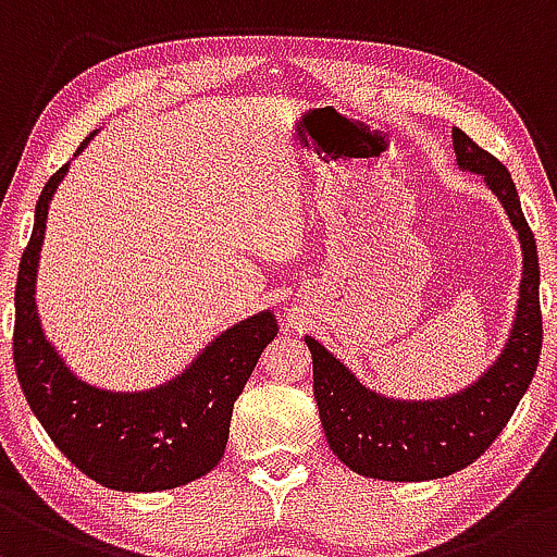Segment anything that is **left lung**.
<instances>
[{
	"label": "left lung",
	"instance_id": "obj_1",
	"mask_svg": "<svg viewBox=\"0 0 557 557\" xmlns=\"http://www.w3.org/2000/svg\"><path fill=\"white\" fill-rule=\"evenodd\" d=\"M455 160L484 176L523 249L516 321L499 358L463 392L440 399H395L368 389L321 342L305 336L312 355V392L329 447L360 476L384 481L442 479L490 449L534 379L542 352L540 258L508 168L471 136L453 128Z\"/></svg>",
	"mask_w": 557,
	"mask_h": 557
}]
</instances>
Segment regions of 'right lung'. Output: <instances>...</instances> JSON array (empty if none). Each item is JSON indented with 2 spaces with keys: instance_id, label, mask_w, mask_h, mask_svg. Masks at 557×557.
Returning a JSON list of instances; mask_svg holds the SVG:
<instances>
[{
  "instance_id": "obj_1",
  "label": "right lung",
  "mask_w": 557,
  "mask_h": 557,
  "mask_svg": "<svg viewBox=\"0 0 557 557\" xmlns=\"http://www.w3.org/2000/svg\"><path fill=\"white\" fill-rule=\"evenodd\" d=\"M65 173L62 165L44 186L17 271L12 358L21 389L60 453L97 484L117 492L189 484L221 463L236 397L278 334V323L271 310L249 315L215 336L184 373L147 392H110L81 381L44 336L36 310L49 202Z\"/></svg>"
}]
</instances>
